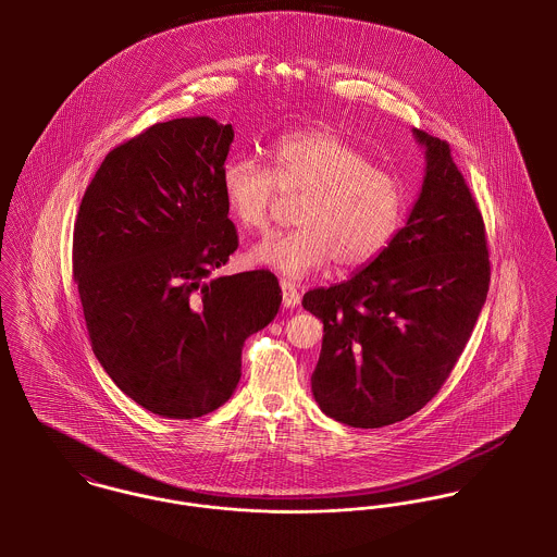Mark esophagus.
Listing matches in <instances>:
<instances>
[{
  "mask_svg": "<svg viewBox=\"0 0 557 557\" xmlns=\"http://www.w3.org/2000/svg\"><path fill=\"white\" fill-rule=\"evenodd\" d=\"M281 289H283V307L285 309H294V307L300 305V292L294 283L281 281Z\"/></svg>",
  "mask_w": 557,
  "mask_h": 557,
  "instance_id": "34e87169",
  "label": "esophagus"
}]
</instances>
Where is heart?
Listing matches in <instances>:
<instances>
[{"label": "heart", "instance_id": "1", "mask_svg": "<svg viewBox=\"0 0 557 557\" xmlns=\"http://www.w3.org/2000/svg\"><path fill=\"white\" fill-rule=\"evenodd\" d=\"M272 171L248 157L221 169L230 214L244 230L263 232L283 197L299 199L292 234L268 236L248 252L250 261L287 278H305L334 259L351 272L373 263L397 236L405 190L397 177L375 166L332 128H305L276 139Z\"/></svg>", "mask_w": 557, "mask_h": 557}]
</instances>
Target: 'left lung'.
<instances>
[{
	"label": "left lung",
	"instance_id": "left-lung-1",
	"mask_svg": "<svg viewBox=\"0 0 557 557\" xmlns=\"http://www.w3.org/2000/svg\"><path fill=\"white\" fill-rule=\"evenodd\" d=\"M413 135L426 171L405 227L349 281L302 300L323 321L313 397L325 416L358 429L395 424L440 393L491 281L482 214L448 144Z\"/></svg>",
	"mask_w": 557,
	"mask_h": 557
}]
</instances>
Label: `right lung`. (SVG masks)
Returning <instances> with one entry per match:
<instances>
[{
	"mask_svg": "<svg viewBox=\"0 0 557 557\" xmlns=\"http://www.w3.org/2000/svg\"><path fill=\"white\" fill-rule=\"evenodd\" d=\"M232 141L212 117L160 122L113 148L81 199L73 274L94 356L162 418L230 400L244 341L283 300L265 270L212 276L238 248L221 188Z\"/></svg>",
	"mask_w": 557,
	"mask_h": 557,
	"instance_id": "1",
	"label": "right lung"
}]
</instances>
